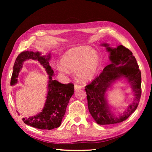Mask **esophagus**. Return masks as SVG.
Masks as SVG:
<instances>
[{
    "label": "esophagus",
    "instance_id": "obj_1",
    "mask_svg": "<svg viewBox=\"0 0 152 152\" xmlns=\"http://www.w3.org/2000/svg\"><path fill=\"white\" fill-rule=\"evenodd\" d=\"M74 88H75V90H79V89L82 88V86L80 85H79V84H75Z\"/></svg>",
    "mask_w": 152,
    "mask_h": 152
}]
</instances>
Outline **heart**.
Masks as SVG:
<instances>
[{"label":"heart","instance_id":"heart-1","mask_svg":"<svg viewBox=\"0 0 152 152\" xmlns=\"http://www.w3.org/2000/svg\"><path fill=\"white\" fill-rule=\"evenodd\" d=\"M61 65L58 70L61 75L76 72L79 79L87 82L93 79L98 72L99 57L96 51L88 46H79L70 49L64 55Z\"/></svg>","mask_w":152,"mask_h":152}]
</instances>
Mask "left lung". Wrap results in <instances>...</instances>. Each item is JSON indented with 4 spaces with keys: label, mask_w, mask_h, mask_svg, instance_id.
Segmentation results:
<instances>
[{
    "label": "left lung",
    "mask_w": 152,
    "mask_h": 152,
    "mask_svg": "<svg viewBox=\"0 0 152 152\" xmlns=\"http://www.w3.org/2000/svg\"><path fill=\"white\" fill-rule=\"evenodd\" d=\"M110 52L111 64L85 87L89 111L99 125H108L122 122L136 110L141 95V75L135 57L131 50L120 45L117 48H111L107 44H103ZM124 77L132 86L135 93L132 104L122 115L118 118L111 113L105 97V92L115 80Z\"/></svg>",
    "instance_id": "8db88e82"
}]
</instances>
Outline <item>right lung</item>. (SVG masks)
I'll use <instances>...</instances> for the list:
<instances>
[{
	"label": "right lung",
	"instance_id": "obj_1",
	"mask_svg": "<svg viewBox=\"0 0 152 152\" xmlns=\"http://www.w3.org/2000/svg\"><path fill=\"white\" fill-rule=\"evenodd\" d=\"M30 59L38 61L46 70L49 75L48 92L42 112L34 117L23 118L22 120L28 126L40 129L51 130L60 126L69 101L74 93V85L72 83L63 84L53 80L54 72L49 63L50 54L42 56L39 52L25 50L21 53L16 59L11 80V86L17 83L16 78L23 67V63Z\"/></svg>",
	"mask_w": 152,
	"mask_h": 152
}]
</instances>
